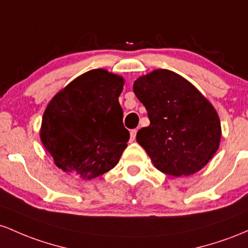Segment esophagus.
<instances>
[{"label": "esophagus", "instance_id": "1", "mask_svg": "<svg viewBox=\"0 0 248 248\" xmlns=\"http://www.w3.org/2000/svg\"><path fill=\"white\" fill-rule=\"evenodd\" d=\"M136 136H137V130H131V131H130V141L135 140Z\"/></svg>", "mask_w": 248, "mask_h": 248}]
</instances>
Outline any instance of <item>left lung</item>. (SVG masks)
Wrapping results in <instances>:
<instances>
[{"label": "left lung", "mask_w": 248, "mask_h": 248, "mask_svg": "<svg viewBox=\"0 0 248 248\" xmlns=\"http://www.w3.org/2000/svg\"><path fill=\"white\" fill-rule=\"evenodd\" d=\"M133 91L150 119L149 126L137 132V141L155 168L173 177L204 168L221 137L220 121L211 103L188 80L165 69L139 77Z\"/></svg>", "instance_id": "8db88e82"}]
</instances>
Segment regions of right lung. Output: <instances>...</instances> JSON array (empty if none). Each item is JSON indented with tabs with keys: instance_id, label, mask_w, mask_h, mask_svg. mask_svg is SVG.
Listing matches in <instances>:
<instances>
[{
	"instance_id": "1",
	"label": "right lung",
	"mask_w": 248,
	"mask_h": 248,
	"mask_svg": "<svg viewBox=\"0 0 248 248\" xmlns=\"http://www.w3.org/2000/svg\"><path fill=\"white\" fill-rule=\"evenodd\" d=\"M124 79L103 69L85 72L44 111L41 140L57 168L82 179L110 171L127 146L118 97Z\"/></svg>"
}]
</instances>
